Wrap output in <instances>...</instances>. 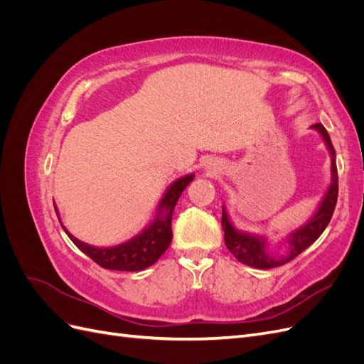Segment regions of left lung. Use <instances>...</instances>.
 <instances>
[{
    "label": "left lung",
    "instance_id": "obj_1",
    "mask_svg": "<svg viewBox=\"0 0 364 364\" xmlns=\"http://www.w3.org/2000/svg\"><path fill=\"white\" fill-rule=\"evenodd\" d=\"M311 129L318 132V135L322 136L325 142V147L329 151V158H331V182H329L322 200L318 202L314 214L308 218L302 226L291 230L282 241V243L287 246V252L282 253V255H277V253L269 252V246L272 243V240H269V237L250 234L237 229L234 223L230 222L226 206H222V226L225 230V245L230 250V253H232L240 262L246 264V266L267 270L291 261L306 247H310L314 241L322 235V232L329 223V220L333 217L338 194L336 150L333 147L331 138H329L326 129L321 123L313 124Z\"/></svg>",
    "mask_w": 364,
    "mask_h": 364
}]
</instances>
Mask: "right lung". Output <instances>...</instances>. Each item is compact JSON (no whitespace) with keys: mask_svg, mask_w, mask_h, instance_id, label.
Returning a JSON list of instances; mask_svg holds the SVG:
<instances>
[{"mask_svg":"<svg viewBox=\"0 0 364 364\" xmlns=\"http://www.w3.org/2000/svg\"><path fill=\"white\" fill-rule=\"evenodd\" d=\"M193 179L194 173H190L182 176L179 179H176L171 185H168V188L165 190L164 196L161 197L159 205L156 208V214L153 217L151 222L142 229L139 234L117 246L98 247L83 243V241L68 232V229L62 225L56 205H54V209H56L59 222L65 232L70 237V240L85 253V255L95 261L98 266L109 270L139 272L153 266V264L162 257V253L168 249L173 238L171 217L174 206L178 203L182 191L188 186V183Z\"/></svg>","mask_w":364,"mask_h":364,"instance_id":"1","label":"right lung"}]
</instances>
